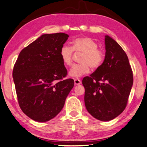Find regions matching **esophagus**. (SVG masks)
Masks as SVG:
<instances>
[{
	"instance_id": "1",
	"label": "esophagus",
	"mask_w": 147,
	"mask_h": 147,
	"mask_svg": "<svg viewBox=\"0 0 147 147\" xmlns=\"http://www.w3.org/2000/svg\"><path fill=\"white\" fill-rule=\"evenodd\" d=\"M74 83H75L76 85H79L81 83V81L80 79H74Z\"/></svg>"
}]
</instances>
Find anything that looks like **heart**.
I'll return each mask as SVG.
<instances>
[{
  "label": "heart",
  "instance_id": "b5f03b06",
  "mask_svg": "<svg viewBox=\"0 0 147 147\" xmlns=\"http://www.w3.org/2000/svg\"><path fill=\"white\" fill-rule=\"evenodd\" d=\"M98 45L92 38L81 37L72 42V47L64 44L59 51L60 57L65 66H70L73 63L74 51L78 53H83L80 62L72 67L69 75L72 78H80L90 71V67L96 69L102 66L105 59L104 53L98 48Z\"/></svg>",
  "mask_w": 147,
  "mask_h": 147
}]
</instances>
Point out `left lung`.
<instances>
[{"label":"left lung","mask_w":147,"mask_h":147,"mask_svg":"<svg viewBox=\"0 0 147 147\" xmlns=\"http://www.w3.org/2000/svg\"><path fill=\"white\" fill-rule=\"evenodd\" d=\"M105 56L100 68L84 78L85 104L88 112L101 121H109L124 110L133 85L128 58L116 41L105 36Z\"/></svg>","instance_id":"left-lung-1"}]
</instances>
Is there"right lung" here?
Listing matches in <instances>:
<instances>
[{"mask_svg":"<svg viewBox=\"0 0 147 147\" xmlns=\"http://www.w3.org/2000/svg\"><path fill=\"white\" fill-rule=\"evenodd\" d=\"M68 37L61 32L42 35L20 52L14 65L19 105L34 121L44 122L56 117L74 87V79H64L67 69L59 55Z\"/></svg>","mask_w":147,"mask_h":147,"instance_id":"right-lung-1","label":"right lung"}]
</instances>
